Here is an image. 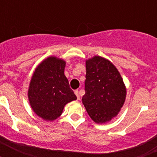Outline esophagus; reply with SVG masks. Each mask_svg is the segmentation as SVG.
<instances>
[{
    "instance_id": "esophagus-1",
    "label": "esophagus",
    "mask_w": 157,
    "mask_h": 157,
    "mask_svg": "<svg viewBox=\"0 0 157 157\" xmlns=\"http://www.w3.org/2000/svg\"><path fill=\"white\" fill-rule=\"evenodd\" d=\"M75 94L76 97H77V99L79 100V94H78V90H75Z\"/></svg>"
}]
</instances>
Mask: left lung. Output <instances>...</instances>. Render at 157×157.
Instances as JSON below:
<instances>
[{"label":"left lung","instance_id":"obj_1","mask_svg":"<svg viewBox=\"0 0 157 157\" xmlns=\"http://www.w3.org/2000/svg\"><path fill=\"white\" fill-rule=\"evenodd\" d=\"M85 95L82 103L96 123H105L118 114L126 98L120 72L109 60L94 56L86 63Z\"/></svg>","mask_w":157,"mask_h":157}]
</instances>
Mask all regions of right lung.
<instances>
[{"label":"right lung","instance_id":"1","mask_svg":"<svg viewBox=\"0 0 157 157\" xmlns=\"http://www.w3.org/2000/svg\"><path fill=\"white\" fill-rule=\"evenodd\" d=\"M65 61L48 57L36 68L32 76L28 98L36 114L45 120L59 117L67 103L77 99L64 75Z\"/></svg>","mask_w":157,"mask_h":157}]
</instances>
